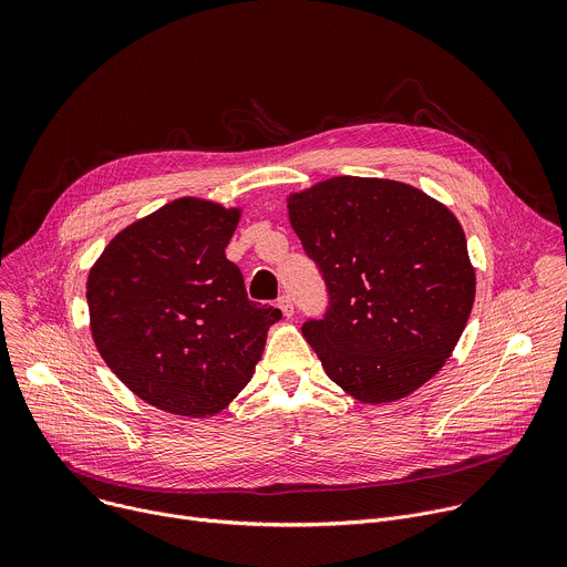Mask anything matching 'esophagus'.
Wrapping results in <instances>:
<instances>
[{
  "label": "esophagus",
  "mask_w": 567,
  "mask_h": 567,
  "mask_svg": "<svg viewBox=\"0 0 567 567\" xmlns=\"http://www.w3.org/2000/svg\"><path fill=\"white\" fill-rule=\"evenodd\" d=\"M278 307L282 309V313H285L287 318L293 313V300H291L289 296H280V298H278Z\"/></svg>",
  "instance_id": "esophagus-1"
}]
</instances>
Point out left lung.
<instances>
[{"label":"left lung","mask_w":567,"mask_h":567,"mask_svg":"<svg viewBox=\"0 0 567 567\" xmlns=\"http://www.w3.org/2000/svg\"><path fill=\"white\" fill-rule=\"evenodd\" d=\"M289 221L330 293L302 337L328 377L363 403H388L435 377L475 300L455 215L420 188L332 177L287 199Z\"/></svg>","instance_id":"obj_1"}]
</instances>
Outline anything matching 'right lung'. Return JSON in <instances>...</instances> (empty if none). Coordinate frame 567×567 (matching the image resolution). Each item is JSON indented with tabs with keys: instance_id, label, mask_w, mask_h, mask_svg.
Instances as JSON below:
<instances>
[{
	"instance_id": "add662e5",
	"label": "right lung",
	"mask_w": 567,
	"mask_h": 567,
	"mask_svg": "<svg viewBox=\"0 0 567 567\" xmlns=\"http://www.w3.org/2000/svg\"><path fill=\"white\" fill-rule=\"evenodd\" d=\"M239 208L182 197L123 228L87 278L94 343L150 406L210 417L245 388L282 311L226 260Z\"/></svg>"
}]
</instances>
